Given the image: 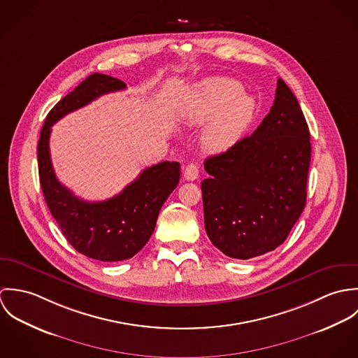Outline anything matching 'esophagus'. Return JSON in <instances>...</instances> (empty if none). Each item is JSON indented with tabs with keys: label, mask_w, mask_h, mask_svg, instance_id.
Listing matches in <instances>:
<instances>
[{
	"label": "esophagus",
	"mask_w": 358,
	"mask_h": 358,
	"mask_svg": "<svg viewBox=\"0 0 358 358\" xmlns=\"http://www.w3.org/2000/svg\"><path fill=\"white\" fill-rule=\"evenodd\" d=\"M183 176L186 180H196L199 178V166L197 164H189L186 168H185V172H183Z\"/></svg>",
	"instance_id": "1"
}]
</instances>
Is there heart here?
<instances>
[{"label":"heart","mask_w":358,"mask_h":358,"mask_svg":"<svg viewBox=\"0 0 358 358\" xmlns=\"http://www.w3.org/2000/svg\"><path fill=\"white\" fill-rule=\"evenodd\" d=\"M252 95L233 78H210L197 87L196 103L189 111V120L204 121L217 115L204 134V143L212 150L230 148L245 131L255 114Z\"/></svg>","instance_id":"obj_1"}]
</instances>
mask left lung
Wrapping results in <instances>:
<instances>
[{"label": "left lung", "mask_w": 358, "mask_h": 358, "mask_svg": "<svg viewBox=\"0 0 358 358\" xmlns=\"http://www.w3.org/2000/svg\"><path fill=\"white\" fill-rule=\"evenodd\" d=\"M311 157L302 108L278 78L270 113L251 136L205 159V231L224 255L251 259L281 245L306 205Z\"/></svg>", "instance_id": "left-lung-1"}]
</instances>
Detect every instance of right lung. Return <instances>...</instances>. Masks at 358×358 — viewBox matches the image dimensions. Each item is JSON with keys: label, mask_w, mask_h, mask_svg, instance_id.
Here are the masks:
<instances>
[{"label": "right lung", "mask_w": 358, "mask_h": 358, "mask_svg": "<svg viewBox=\"0 0 358 358\" xmlns=\"http://www.w3.org/2000/svg\"><path fill=\"white\" fill-rule=\"evenodd\" d=\"M118 78L94 73L53 106L43 125L37 158L40 183L52 216L76 251L102 262L136 255L153 234L159 209L180 179V164L149 166L120 194L99 203L76 197L56 178L50 154L51 127L66 114L108 92L125 90Z\"/></svg>", "instance_id": "right-lung-1"}]
</instances>
